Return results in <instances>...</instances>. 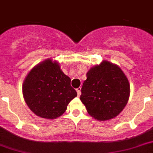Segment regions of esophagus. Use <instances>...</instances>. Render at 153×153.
Instances as JSON below:
<instances>
[{
  "label": "esophagus",
  "instance_id": "34e87169",
  "mask_svg": "<svg viewBox=\"0 0 153 153\" xmlns=\"http://www.w3.org/2000/svg\"><path fill=\"white\" fill-rule=\"evenodd\" d=\"M81 88H77V89H76L77 94H78V96H80V95H81Z\"/></svg>",
  "mask_w": 153,
  "mask_h": 153
}]
</instances>
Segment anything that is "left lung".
<instances>
[{"label":"left lung","mask_w":153,"mask_h":153,"mask_svg":"<svg viewBox=\"0 0 153 153\" xmlns=\"http://www.w3.org/2000/svg\"><path fill=\"white\" fill-rule=\"evenodd\" d=\"M129 97V81L122 68L103 60L87 72L80 100L91 116L98 121H106L119 115Z\"/></svg>","instance_id":"1"}]
</instances>
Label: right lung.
Segmentation results:
<instances>
[{"label":"right lung","mask_w":153,"mask_h":153,"mask_svg":"<svg viewBox=\"0 0 153 153\" xmlns=\"http://www.w3.org/2000/svg\"><path fill=\"white\" fill-rule=\"evenodd\" d=\"M71 79L61 70L59 63L45 59L34 66L22 84V94L31 112L38 116L54 119L61 116L77 92Z\"/></svg>","instance_id":"obj_1"}]
</instances>
